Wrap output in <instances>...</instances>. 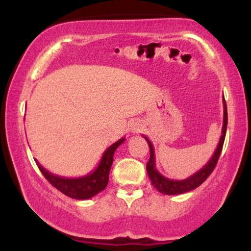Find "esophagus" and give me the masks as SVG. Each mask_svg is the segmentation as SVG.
I'll use <instances>...</instances> for the list:
<instances>
[{
	"instance_id": "esophagus-1",
	"label": "esophagus",
	"mask_w": 251,
	"mask_h": 251,
	"mask_svg": "<svg viewBox=\"0 0 251 251\" xmlns=\"http://www.w3.org/2000/svg\"><path fill=\"white\" fill-rule=\"evenodd\" d=\"M132 131H135V132H139L140 131V129H142V126H140L139 125H135L132 126Z\"/></svg>"
}]
</instances>
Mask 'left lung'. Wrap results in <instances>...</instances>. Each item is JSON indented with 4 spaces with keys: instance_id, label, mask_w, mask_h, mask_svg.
Instances as JSON below:
<instances>
[{
    "instance_id": "obj_1",
    "label": "left lung",
    "mask_w": 251,
    "mask_h": 251,
    "mask_svg": "<svg viewBox=\"0 0 251 251\" xmlns=\"http://www.w3.org/2000/svg\"><path fill=\"white\" fill-rule=\"evenodd\" d=\"M226 128H227V107H226V101L224 99V121H223V130H222V137L221 140H219V144L217 146V150L210 161L205 164V166L202 168L201 170H199L197 174H194L193 176H191L190 178L184 180H170L168 178L163 177L162 175L159 174V171L155 169V157H154V150L152 144L149 139L146 138L147 143H149L150 146V160L146 164V169H147V174H149L151 183L154 187L156 188L160 193H164L168 195H175V194H181V193H186V192H190L194 188H197L198 186L203 183V181L207 179V178L210 176L212 171H214L216 164L218 162L219 155H221L222 150H223V145H224V140H225V135H226Z\"/></svg>"
}]
</instances>
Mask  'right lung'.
Listing matches in <instances>:
<instances>
[{"instance_id": "obj_1", "label": "right lung", "mask_w": 251, "mask_h": 251, "mask_svg": "<svg viewBox=\"0 0 251 251\" xmlns=\"http://www.w3.org/2000/svg\"><path fill=\"white\" fill-rule=\"evenodd\" d=\"M125 142V138L118 140V142L109 146L102 155V159L99 163L97 169L94 173L81 178H63L59 176H54L50 174L44 168L36 162L37 167L46 179L56 187L58 191L64 193L72 199L77 200H85L90 199L101 192L108 184V175L113 163V155L115 150Z\"/></svg>"}]
</instances>
